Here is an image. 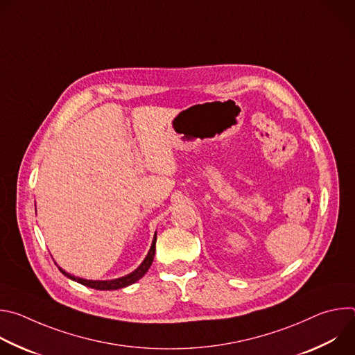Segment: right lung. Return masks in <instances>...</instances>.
I'll list each match as a JSON object with an SVG mask.
<instances>
[{
	"instance_id": "right-lung-1",
	"label": "right lung",
	"mask_w": 355,
	"mask_h": 355,
	"mask_svg": "<svg viewBox=\"0 0 355 355\" xmlns=\"http://www.w3.org/2000/svg\"><path fill=\"white\" fill-rule=\"evenodd\" d=\"M156 240H157V233H155V237H153V241H151V247L147 252L146 259L141 261V264L135 270L132 271L130 274L125 275V277H121V278H115V279H107V281H94V279H84V278H80V277H76L73 274H69L66 272L63 268H60L56 263V266L59 267L60 272L63 275H66L67 278L84 285V286H88V288H92V289H98V291H114V289H121V288H125V286H129L132 284H135L136 281H139L146 272L147 270L150 268L151 263H153V259H155V252H156Z\"/></svg>"
}]
</instances>
